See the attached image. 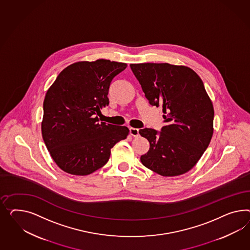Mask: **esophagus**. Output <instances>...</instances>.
Segmentation results:
<instances>
[{"mask_svg": "<svg viewBox=\"0 0 250 250\" xmlns=\"http://www.w3.org/2000/svg\"><path fill=\"white\" fill-rule=\"evenodd\" d=\"M129 131H130V135H132V136H138L139 135V129L137 128H133V127H130L129 128Z\"/></svg>", "mask_w": 250, "mask_h": 250, "instance_id": "34e87169", "label": "esophagus"}]
</instances>
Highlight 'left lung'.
<instances>
[{
  "instance_id": "8db88e82",
  "label": "left lung",
  "mask_w": 250,
  "mask_h": 250,
  "mask_svg": "<svg viewBox=\"0 0 250 250\" xmlns=\"http://www.w3.org/2000/svg\"><path fill=\"white\" fill-rule=\"evenodd\" d=\"M151 105L162 104L166 125L161 132L144 128L139 134L150 144L140 160L163 176L183 175L196 166L209 145L214 107L201 78L184 65L131 63Z\"/></svg>"
}]
</instances>
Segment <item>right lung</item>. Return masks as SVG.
<instances>
[{
    "instance_id": "right-lung-1",
    "label": "right lung",
    "mask_w": 250,
    "mask_h": 250,
    "mask_svg": "<svg viewBox=\"0 0 250 250\" xmlns=\"http://www.w3.org/2000/svg\"><path fill=\"white\" fill-rule=\"evenodd\" d=\"M127 66L99 59L64 68L48 89L43 101L42 135L53 160L74 176H87L103 167L111 149L127 137L129 129L96 116L109 104L111 82Z\"/></svg>"
}]
</instances>
